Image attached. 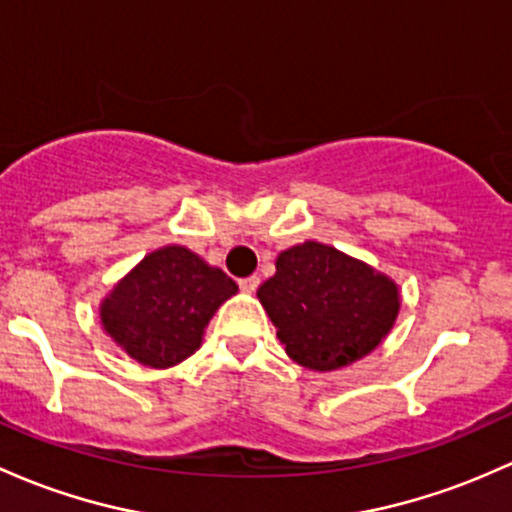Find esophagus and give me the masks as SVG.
Segmentation results:
<instances>
[{"mask_svg":"<svg viewBox=\"0 0 512 512\" xmlns=\"http://www.w3.org/2000/svg\"><path fill=\"white\" fill-rule=\"evenodd\" d=\"M238 286L245 291V294H255L257 286H260V277H245V279H240Z\"/></svg>","mask_w":512,"mask_h":512,"instance_id":"obj_1","label":"esophagus"}]
</instances>
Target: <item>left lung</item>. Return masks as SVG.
<instances>
[{
	"label": "left lung",
	"instance_id": "8db88e82",
	"mask_svg": "<svg viewBox=\"0 0 512 512\" xmlns=\"http://www.w3.org/2000/svg\"><path fill=\"white\" fill-rule=\"evenodd\" d=\"M286 355L330 372L369 355L398 316V289L335 247L303 243L277 257L257 291Z\"/></svg>",
	"mask_w": 512,
	"mask_h": 512
}]
</instances>
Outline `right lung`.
<instances>
[{
  "label": "right lung",
  "mask_w": 512,
  "mask_h": 512,
  "mask_svg": "<svg viewBox=\"0 0 512 512\" xmlns=\"http://www.w3.org/2000/svg\"><path fill=\"white\" fill-rule=\"evenodd\" d=\"M238 291L187 247L150 252L101 303V323L140 364L165 369L199 350L216 308Z\"/></svg>",
  "instance_id": "add662e5"
}]
</instances>
